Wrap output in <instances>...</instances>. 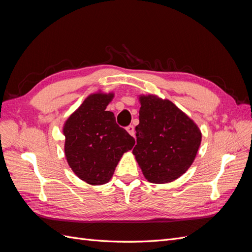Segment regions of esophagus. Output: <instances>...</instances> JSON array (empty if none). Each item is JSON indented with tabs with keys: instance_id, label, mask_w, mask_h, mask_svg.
I'll return each instance as SVG.
<instances>
[{
	"instance_id": "34e87169",
	"label": "esophagus",
	"mask_w": 252,
	"mask_h": 252,
	"mask_svg": "<svg viewBox=\"0 0 252 252\" xmlns=\"http://www.w3.org/2000/svg\"><path fill=\"white\" fill-rule=\"evenodd\" d=\"M126 130H127V132L130 134L131 136H134V127L132 126V125H129L127 128H126Z\"/></svg>"
}]
</instances>
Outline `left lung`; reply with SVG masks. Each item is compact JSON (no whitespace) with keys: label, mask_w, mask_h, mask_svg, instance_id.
<instances>
[{"label":"left lung","mask_w":252,"mask_h":252,"mask_svg":"<svg viewBox=\"0 0 252 252\" xmlns=\"http://www.w3.org/2000/svg\"><path fill=\"white\" fill-rule=\"evenodd\" d=\"M138 97L140 123L132 154L148 182L170 183L192 165L202 142L201 129L167 98L156 94Z\"/></svg>","instance_id":"obj_1"}]
</instances>
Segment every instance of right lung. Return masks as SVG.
<instances>
[{
	"instance_id": "right-lung-1",
	"label": "right lung",
	"mask_w": 252,
	"mask_h": 252,
	"mask_svg": "<svg viewBox=\"0 0 252 252\" xmlns=\"http://www.w3.org/2000/svg\"><path fill=\"white\" fill-rule=\"evenodd\" d=\"M113 93L98 90L89 94L63 125L65 158L71 170L89 185H103L112 178L134 139L116 122L107 106Z\"/></svg>"
}]
</instances>
